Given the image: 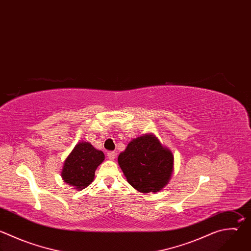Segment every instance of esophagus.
<instances>
[{
  "mask_svg": "<svg viewBox=\"0 0 251 251\" xmlns=\"http://www.w3.org/2000/svg\"><path fill=\"white\" fill-rule=\"evenodd\" d=\"M107 157L109 160H114V158L116 157V152H114V151L107 152Z\"/></svg>",
  "mask_w": 251,
  "mask_h": 251,
  "instance_id": "esophagus-1",
  "label": "esophagus"
}]
</instances>
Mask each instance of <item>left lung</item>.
<instances>
[{
  "label": "left lung",
  "instance_id": "obj_1",
  "mask_svg": "<svg viewBox=\"0 0 251 251\" xmlns=\"http://www.w3.org/2000/svg\"><path fill=\"white\" fill-rule=\"evenodd\" d=\"M118 164L130 185L141 193H156L169 184L175 166L172 151L152 133L133 139L118 155Z\"/></svg>",
  "mask_w": 251,
  "mask_h": 251
}]
</instances>
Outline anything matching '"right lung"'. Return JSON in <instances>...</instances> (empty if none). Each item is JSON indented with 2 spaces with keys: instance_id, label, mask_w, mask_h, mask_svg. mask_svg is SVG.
Masks as SVG:
<instances>
[{
  "instance_id": "right-lung-1",
  "label": "right lung",
  "mask_w": 251,
  "mask_h": 251,
  "mask_svg": "<svg viewBox=\"0 0 251 251\" xmlns=\"http://www.w3.org/2000/svg\"><path fill=\"white\" fill-rule=\"evenodd\" d=\"M104 158L103 151L97 150L91 143L78 142L64 161L62 179L77 191L85 189L94 181L98 166Z\"/></svg>"
}]
</instances>
